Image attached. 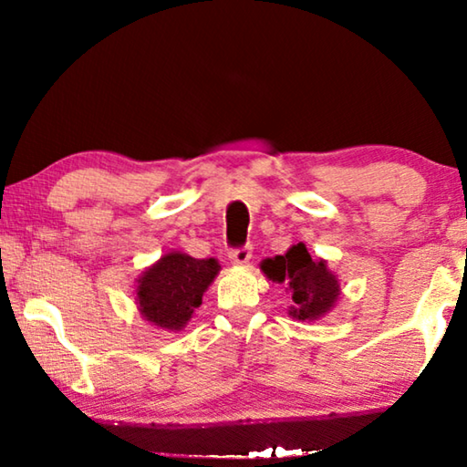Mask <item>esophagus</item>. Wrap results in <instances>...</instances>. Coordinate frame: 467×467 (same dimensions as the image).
<instances>
[{
    "instance_id": "1",
    "label": "esophagus",
    "mask_w": 467,
    "mask_h": 467,
    "mask_svg": "<svg viewBox=\"0 0 467 467\" xmlns=\"http://www.w3.org/2000/svg\"><path fill=\"white\" fill-rule=\"evenodd\" d=\"M251 253H253V247L247 243V244H243V247H234V249L228 251V257H231L233 264L243 265L251 259Z\"/></svg>"
}]
</instances>
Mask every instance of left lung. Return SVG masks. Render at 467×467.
<instances>
[{
  "label": "left lung",
  "mask_w": 467,
  "mask_h": 467,
  "mask_svg": "<svg viewBox=\"0 0 467 467\" xmlns=\"http://www.w3.org/2000/svg\"><path fill=\"white\" fill-rule=\"evenodd\" d=\"M262 270L272 280L288 282L295 300L290 315L296 319H317L337 300L339 284L336 275L327 270L323 259H313L303 243L290 247L286 255L265 259Z\"/></svg>",
  "instance_id": "1"
}]
</instances>
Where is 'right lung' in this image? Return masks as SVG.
<instances>
[{
  "label": "right lung",
  "mask_w": 467,
  "mask_h": 467,
  "mask_svg": "<svg viewBox=\"0 0 467 467\" xmlns=\"http://www.w3.org/2000/svg\"><path fill=\"white\" fill-rule=\"evenodd\" d=\"M220 265L216 259H195L185 253H169L148 267L138 280V305L154 326L177 331L192 319L202 296Z\"/></svg>",
  "instance_id": "obj_1"
}]
</instances>
